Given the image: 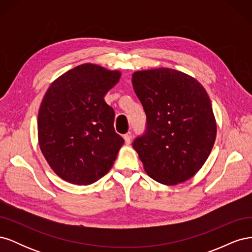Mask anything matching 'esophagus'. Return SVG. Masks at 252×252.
Returning <instances> with one entry per match:
<instances>
[{"instance_id":"1","label":"esophagus","mask_w":252,"mask_h":252,"mask_svg":"<svg viewBox=\"0 0 252 252\" xmlns=\"http://www.w3.org/2000/svg\"><path fill=\"white\" fill-rule=\"evenodd\" d=\"M131 132L129 131V132H127L126 134H124V140H125V143L126 144H130V142H131Z\"/></svg>"}]
</instances>
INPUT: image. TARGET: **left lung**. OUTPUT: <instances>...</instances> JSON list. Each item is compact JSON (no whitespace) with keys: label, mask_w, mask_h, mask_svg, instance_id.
<instances>
[{"label":"left lung","mask_w":252,"mask_h":252,"mask_svg":"<svg viewBox=\"0 0 252 252\" xmlns=\"http://www.w3.org/2000/svg\"><path fill=\"white\" fill-rule=\"evenodd\" d=\"M132 86L146 113V130L132 143L145 171L164 185L192 178L208 158L217 135L205 88L170 68L135 71Z\"/></svg>","instance_id":"left-lung-1"}]
</instances>
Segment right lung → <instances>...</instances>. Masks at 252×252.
<instances>
[{
  "instance_id": "right-lung-1",
  "label": "right lung",
  "mask_w": 252,
  "mask_h": 252,
  "mask_svg": "<svg viewBox=\"0 0 252 252\" xmlns=\"http://www.w3.org/2000/svg\"><path fill=\"white\" fill-rule=\"evenodd\" d=\"M121 72L94 64L72 68L53 82L37 116L43 156L61 179L89 185L107 173L124 143L104 96Z\"/></svg>"
}]
</instances>
